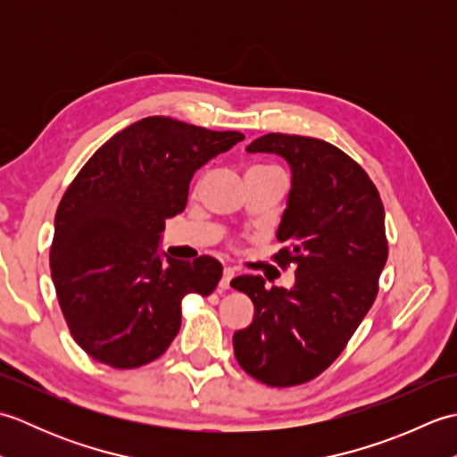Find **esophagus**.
<instances>
[{"mask_svg":"<svg viewBox=\"0 0 457 457\" xmlns=\"http://www.w3.org/2000/svg\"><path fill=\"white\" fill-rule=\"evenodd\" d=\"M236 277V270L231 269V267H226L223 269V277H221V280H220V290H229L231 287H229V283H231V278Z\"/></svg>","mask_w":457,"mask_h":457,"instance_id":"34e87169","label":"esophagus"}]
</instances>
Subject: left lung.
I'll return each instance as SVG.
<instances>
[{"instance_id":"8db88e82","label":"left lung","mask_w":457,"mask_h":457,"mask_svg":"<svg viewBox=\"0 0 457 457\" xmlns=\"http://www.w3.org/2000/svg\"><path fill=\"white\" fill-rule=\"evenodd\" d=\"M249 153L280 154L293 170L288 206L277 231L287 244L273 261L295 265L290 290L241 275L255 318L234 336L237 363L269 386L312 381L344 352L373 306L389 255L385 208L369 174L336 145L269 133Z\"/></svg>"}]
</instances>
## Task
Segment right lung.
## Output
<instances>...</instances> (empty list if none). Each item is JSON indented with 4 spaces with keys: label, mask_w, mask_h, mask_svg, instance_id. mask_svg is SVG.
Masks as SVG:
<instances>
[{
    "label": "right lung",
    "mask_w": 457,
    "mask_h": 457,
    "mask_svg": "<svg viewBox=\"0 0 457 457\" xmlns=\"http://www.w3.org/2000/svg\"><path fill=\"white\" fill-rule=\"evenodd\" d=\"M241 139L153 115L115 133L76 174L54 216L51 275L90 357L115 369L154 361L179 334L182 298L218 287L220 261L164 263L157 247L164 221L187 208L194 172Z\"/></svg>",
    "instance_id": "1"
}]
</instances>
